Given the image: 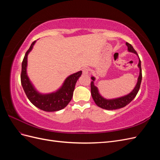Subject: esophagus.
<instances>
[{
	"label": "esophagus",
	"instance_id": "34e87169",
	"mask_svg": "<svg viewBox=\"0 0 160 160\" xmlns=\"http://www.w3.org/2000/svg\"><path fill=\"white\" fill-rule=\"evenodd\" d=\"M89 70L88 68H84L83 69V74L85 75H88L89 74Z\"/></svg>",
	"mask_w": 160,
	"mask_h": 160
}]
</instances>
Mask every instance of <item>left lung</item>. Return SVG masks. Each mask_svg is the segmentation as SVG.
<instances>
[{"label": "left lung", "mask_w": 160, "mask_h": 160, "mask_svg": "<svg viewBox=\"0 0 160 160\" xmlns=\"http://www.w3.org/2000/svg\"><path fill=\"white\" fill-rule=\"evenodd\" d=\"M125 44H126L128 47V50L129 52L135 53V55L138 56L137 52L135 51L132 45H130L128 42H126ZM138 58H139V63L138 65V67L139 69V74L138 78L137 83L135 85L133 89L129 93L125 95L124 96L120 97V98H114V99L104 98L99 93L98 88H97L94 84L95 78L93 76H91V79L93 81H92L91 83V93L93 99L94 100L95 104L98 105V107L104 109H107V110H114V109H120V108H124L125 106L128 105L131 101L135 98V96H136L139 90L140 85H141V82L142 79L141 61L139 59V56H138Z\"/></svg>", "instance_id": "1"}]
</instances>
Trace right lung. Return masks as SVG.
<instances>
[{
    "mask_svg": "<svg viewBox=\"0 0 160 160\" xmlns=\"http://www.w3.org/2000/svg\"><path fill=\"white\" fill-rule=\"evenodd\" d=\"M35 42L36 41L32 42L23 59L21 75V85L28 99L35 107L48 112L59 111L65 108L71 101L75 84L81 77L82 71H78L67 77L61 88L56 91L50 93H39L34 87L27 72L28 55L32 51Z\"/></svg>",
    "mask_w": 160,
    "mask_h": 160,
    "instance_id": "right-lung-1",
    "label": "right lung"
}]
</instances>
